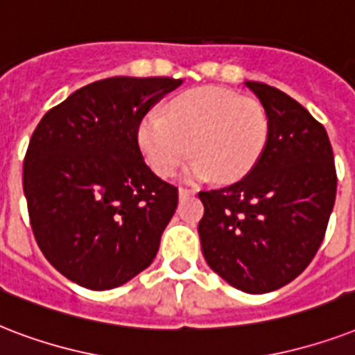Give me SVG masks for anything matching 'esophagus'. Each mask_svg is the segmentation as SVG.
Returning a JSON list of instances; mask_svg holds the SVG:
<instances>
[{"label": "esophagus", "instance_id": "esophagus-1", "mask_svg": "<svg viewBox=\"0 0 355 355\" xmlns=\"http://www.w3.org/2000/svg\"><path fill=\"white\" fill-rule=\"evenodd\" d=\"M194 194V191L192 189H185V187H181L180 189V198H189Z\"/></svg>", "mask_w": 355, "mask_h": 355}]
</instances>
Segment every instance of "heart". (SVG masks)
Returning a JSON list of instances; mask_svg holds the SVG:
<instances>
[{
  "label": "heart",
  "mask_w": 355,
  "mask_h": 355,
  "mask_svg": "<svg viewBox=\"0 0 355 355\" xmlns=\"http://www.w3.org/2000/svg\"><path fill=\"white\" fill-rule=\"evenodd\" d=\"M268 116L255 100L232 90L202 87L172 98L166 112H148L139 123L140 152L163 178L194 153L183 180L230 183L250 174L268 142Z\"/></svg>",
  "instance_id": "1"
}]
</instances>
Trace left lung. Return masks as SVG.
Masks as SVG:
<instances>
[{
  "mask_svg": "<svg viewBox=\"0 0 355 355\" xmlns=\"http://www.w3.org/2000/svg\"><path fill=\"white\" fill-rule=\"evenodd\" d=\"M244 85L268 116L259 163L233 185L202 191L203 257L232 287L263 295L306 270L322 244L337 192L328 133L282 90Z\"/></svg>",
  "mask_w": 355,
  "mask_h": 355,
  "instance_id": "8db88e82",
  "label": "left lung"
}]
</instances>
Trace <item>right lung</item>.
<instances>
[{
    "mask_svg": "<svg viewBox=\"0 0 355 355\" xmlns=\"http://www.w3.org/2000/svg\"><path fill=\"white\" fill-rule=\"evenodd\" d=\"M172 78H109L49 109L24 159V194L44 257L70 282L114 289L152 265L178 207V189L153 174L139 123Z\"/></svg>",
    "mask_w": 355,
    "mask_h": 355,
    "instance_id": "right-lung-1",
    "label": "right lung"
}]
</instances>
